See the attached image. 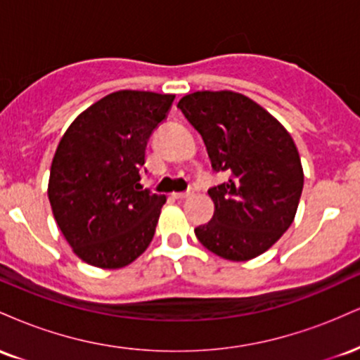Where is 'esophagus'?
Returning a JSON list of instances; mask_svg holds the SVG:
<instances>
[{
	"mask_svg": "<svg viewBox=\"0 0 360 360\" xmlns=\"http://www.w3.org/2000/svg\"><path fill=\"white\" fill-rule=\"evenodd\" d=\"M191 193H193V189H188V191H184V193H174L172 194V198H176V200H186L188 196H191Z\"/></svg>",
	"mask_w": 360,
	"mask_h": 360,
	"instance_id": "1",
	"label": "esophagus"
}]
</instances>
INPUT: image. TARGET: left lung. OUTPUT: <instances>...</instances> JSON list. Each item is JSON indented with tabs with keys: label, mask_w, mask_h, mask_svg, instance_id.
I'll return each mask as SVG.
<instances>
[{
	"label": "left lung",
	"mask_w": 360,
	"mask_h": 360,
	"mask_svg": "<svg viewBox=\"0 0 360 360\" xmlns=\"http://www.w3.org/2000/svg\"><path fill=\"white\" fill-rule=\"evenodd\" d=\"M200 131L213 171L226 183L208 189L213 218L194 229L213 254L240 262L264 254L295 220L303 191L298 148L262 106L233 91H196L177 103Z\"/></svg>",
	"instance_id": "obj_1"
}]
</instances>
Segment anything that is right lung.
Segmentation results:
<instances>
[{"instance_id":"obj_1","label":"right lung","mask_w":360,"mask_h":360,"mask_svg":"<svg viewBox=\"0 0 360 360\" xmlns=\"http://www.w3.org/2000/svg\"><path fill=\"white\" fill-rule=\"evenodd\" d=\"M174 94L117 91L71 123L57 146L49 201L77 257L120 269L147 249L166 194L140 184L146 148Z\"/></svg>"}]
</instances>
